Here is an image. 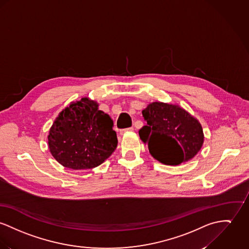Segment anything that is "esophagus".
Here are the masks:
<instances>
[{
    "instance_id": "esophagus-1",
    "label": "esophagus",
    "mask_w": 249,
    "mask_h": 249,
    "mask_svg": "<svg viewBox=\"0 0 249 249\" xmlns=\"http://www.w3.org/2000/svg\"><path fill=\"white\" fill-rule=\"evenodd\" d=\"M134 131V128L133 127H130V128H127V129H122L119 131L120 134H125L126 133H129V132H133Z\"/></svg>"
}]
</instances>
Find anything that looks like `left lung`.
<instances>
[{
  "instance_id": "1",
  "label": "left lung",
  "mask_w": 249,
  "mask_h": 249,
  "mask_svg": "<svg viewBox=\"0 0 249 249\" xmlns=\"http://www.w3.org/2000/svg\"><path fill=\"white\" fill-rule=\"evenodd\" d=\"M147 125L139 130L157 161L177 166L192 159L201 150L204 134L200 122L178 105L153 102L142 111Z\"/></svg>"
}]
</instances>
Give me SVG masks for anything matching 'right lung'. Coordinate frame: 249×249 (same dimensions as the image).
Here are the masks:
<instances>
[{"label": "right lung", "mask_w": 249, "mask_h": 249, "mask_svg": "<svg viewBox=\"0 0 249 249\" xmlns=\"http://www.w3.org/2000/svg\"><path fill=\"white\" fill-rule=\"evenodd\" d=\"M114 122L98 110V103L82 97L71 102L54 121L48 134L50 153L72 170L93 169L102 164L117 146Z\"/></svg>", "instance_id": "1"}]
</instances>
